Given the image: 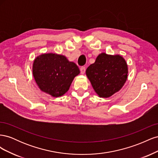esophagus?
Here are the masks:
<instances>
[{"label": "esophagus", "mask_w": 158, "mask_h": 158, "mask_svg": "<svg viewBox=\"0 0 158 158\" xmlns=\"http://www.w3.org/2000/svg\"><path fill=\"white\" fill-rule=\"evenodd\" d=\"M85 66H82V67L80 68V73L82 74H84L85 73Z\"/></svg>", "instance_id": "esophagus-1"}]
</instances>
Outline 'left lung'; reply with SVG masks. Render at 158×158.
I'll return each instance as SVG.
<instances>
[{
    "instance_id": "obj_1",
    "label": "left lung",
    "mask_w": 158,
    "mask_h": 158,
    "mask_svg": "<svg viewBox=\"0 0 158 158\" xmlns=\"http://www.w3.org/2000/svg\"><path fill=\"white\" fill-rule=\"evenodd\" d=\"M85 74L99 97L106 98L118 92L125 84L128 66L122 56L102 52L88 66Z\"/></svg>"
}]
</instances>
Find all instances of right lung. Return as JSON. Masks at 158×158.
<instances>
[{"instance_id":"obj_1","label":"right lung","mask_w":158,"mask_h":158,"mask_svg":"<svg viewBox=\"0 0 158 158\" xmlns=\"http://www.w3.org/2000/svg\"><path fill=\"white\" fill-rule=\"evenodd\" d=\"M32 73L42 92L58 98L67 92L74 77L80 74V70L64 55L45 53L35 59Z\"/></svg>"}]
</instances>
